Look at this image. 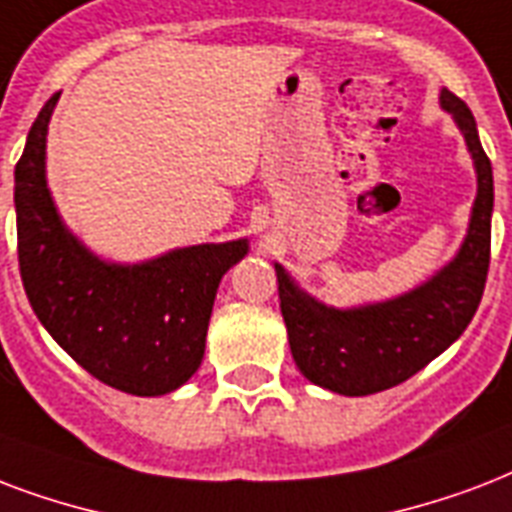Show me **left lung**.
<instances>
[{
	"label": "left lung",
	"mask_w": 512,
	"mask_h": 512,
	"mask_svg": "<svg viewBox=\"0 0 512 512\" xmlns=\"http://www.w3.org/2000/svg\"><path fill=\"white\" fill-rule=\"evenodd\" d=\"M441 109L465 138L478 181L467 235L446 267L392 299L331 307L304 291L275 261L291 355L301 374L323 390L358 398L406 382L457 342L481 304L494 211L491 162L465 101L443 87Z\"/></svg>",
	"instance_id": "1"
}]
</instances>
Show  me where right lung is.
I'll return each mask as SVG.
<instances>
[{
    "label": "right lung",
    "mask_w": 512,
    "mask_h": 512,
    "mask_svg": "<svg viewBox=\"0 0 512 512\" xmlns=\"http://www.w3.org/2000/svg\"><path fill=\"white\" fill-rule=\"evenodd\" d=\"M53 95L34 120L15 165L18 261L31 310L47 334L114 390L157 398L200 368L221 277L248 240L200 243L120 264L95 256L55 208L47 186Z\"/></svg>",
    "instance_id": "obj_1"
}]
</instances>
